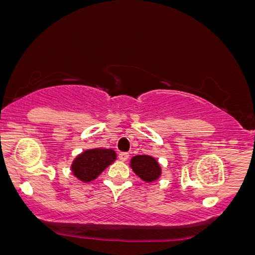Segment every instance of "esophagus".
Segmentation results:
<instances>
[{
    "instance_id": "34e87169",
    "label": "esophagus",
    "mask_w": 255,
    "mask_h": 255,
    "mask_svg": "<svg viewBox=\"0 0 255 255\" xmlns=\"http://www.w3.org/2000/svg\"><path fill=\"white\" fill-rule=\"evenodd\" d=\"M118 157H119V160H121V161H127L129 158V154L127 153V152H120Z\"/></svg>"
}]
</instances>
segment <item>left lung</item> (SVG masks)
Listing matches in <instances>:
<instances>
[{"label": "left lung", "mask_w": 255, "mask_h": 255, "mask_svg": "<svg viewBox=\"0 0 255 255\" xmlns=\"http://www.w3.org/2000/svg\"><path fill=\"white\" fill-rule=\"evenodd\" d=\"M130 167L136 175L145 182L158 180L161 174V168L158 161L150 155H135L130 160Z\"/></svg>", "instance_id": "left-lung-1"}]
</instances>
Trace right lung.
<instances>
[{
    "instance_id": "add662e5",
    "label": "right lung",
    "mask_w": 255,
    "mask_h": 255,
    "mask_svg": "<svg viewBox=\"0 0 255 255\" xmlns=\"http://www.w3.org/2000/svg\"><path fill=\"white\" fill-rule=\"evenodd\" d=\"M117 154L112 149L86 150L74 159L72 173L82 182H90L116 160Z\"/></svg>"
}]
</instances>
